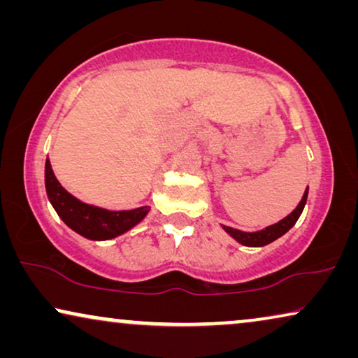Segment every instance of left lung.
<instances>
[{"label":"left lung","instance_id":"1","mask_svg":"<svg viewBox=\"0 0 358 358\" xmlns=\"http://www.w3.org/2000/svg\"><path fill=\"white\" fill-rule=\"evenodd\" d=\"M306 199H308V189H306V192L303 194L301 202L298 203V207L293 210V212L288 215V217L280 220V222L275 223V224H271V227H267L266 229H261V231L244 233V231H239V229H234V228H229V227H223V229L229 234V236H233L234 239H236L238 243L244 244V246H252V248L266 246V244L275 241L277 238H280L282 234H285L288 229H290L293 224L296 223V220L300 218L303 208H305Z\"/></svg>","mask_w":358,"mask_h":358}]
</instances>
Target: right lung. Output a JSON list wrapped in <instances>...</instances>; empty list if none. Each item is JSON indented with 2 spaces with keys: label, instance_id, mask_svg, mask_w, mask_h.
Returning <instances> with one entry per match:
<instances>
[{
  "label": "right lung",
  "instance_id": "right-lung-1",
  "mask_svg": "<svg viewBox=\"0 0 358 358\" xmlns=\"http://www.w3.org/2000/svg\"><path fill=\"white\" fill-rule=\"evenodd\" d=\"M45 189L48 200L57 210L58 217L70 227L73 231L94 241L112 239L119 234L129 231L136 223L146 217L150 207H140L135 210H122L110 212L92 205L83 203L63 189L53 174L50 161L45 163Z\"/></svg>",
  "mask_w": 358,
  "mask_h": 358
}]
</instances>
